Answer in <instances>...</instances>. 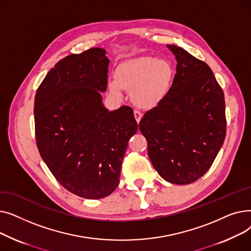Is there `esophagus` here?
Segmentation results:
<instances>
[{
    "instance_id": "esophagus-1",
    "label": "esophagus",
    "mask_w": 251,
    "mask_h": 251,
    "mask_svg": "<svg viewBox=\"0 0 251 251\" xmlns=\"http://www.w3.org/2000/svg\"><path fill=\"white\" fill-rule=\"evenodd\" d=\"M134 117H135V120L137 123L140 122L141 118H142V114L139 111H134Z\"/></svg>"
}]
</instances>
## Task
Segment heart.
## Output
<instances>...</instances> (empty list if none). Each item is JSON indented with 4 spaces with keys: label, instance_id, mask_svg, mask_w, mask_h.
I'll list each match as a JSON object with an SVG mask.
<instances>
[{
    "label": "heart",
    "instance_id": "heart-1",
    "mask_svg": "<svg viewBox=\"0 0 251 251\" xmlns=\"http://www.w3.org/2000/svg\"><path fill=\"white\" fill-rule=\"evenodd\" d=\"M172 77L173 69L168 61L139 56L119 64L108 87L117 99L123 98V89L131 91V100L137 107L151 109L165 98Z\"/></svg>",
    "mask_w": 251,
    "mask_h": 251
}]
</instances>
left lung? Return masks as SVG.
Returning a JSON list of instances; mask_svg holds the SVG:
<instances>
[{
    "label": "left lung",
    "mask_w": 251,
    "mask_h": 251,
    "mask_svg": "<svg viewBox=\"0 0 251 251\" xmlns=\"http://www.w3.org/2000/svg\"><path fill=\"white\" fill-rule=\"evenodd\" d=\"M167 47L177 61L174 80L139 129L156 172L185 185L206 173L225 140V97L207 64L180 47Z\"/></svg>",
    "instance_id": "8db88e82"
}]
</instances>
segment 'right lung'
<instances>
[{
    "label": "right lung",
    "instance_id": "1",
    "mask_svg": "<svg viewBox=\"0 0 251 251\" xmlns=\"http://www.w3.org/2000/svg\"><path fill=\"white\" fill-rule=\"evenodd\" d=\"M103 49H89L59 61L34 99L37 149L61 185L87 200L110 195L119 185L128 141L137 131L127 105L109 112L110 60Z\"/></svg>",
    "mask_w": 251,
    "mask_h": 251
}]
</instances>
